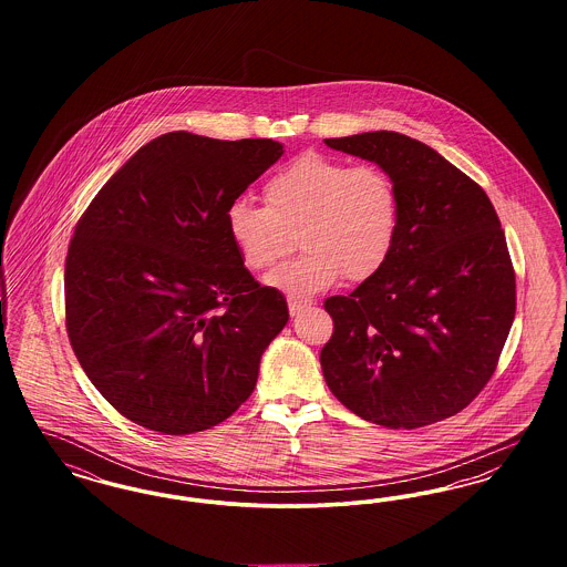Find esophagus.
Wrapping results in <instances>:
<instances>
[{"label": "esophagus", "mask_w": 567, "mask_h": 567, "mask_svg": "<svg viewBox=\"0 0 567 567\" xmlns=\"http://www.w3.org/2000/svg\"><path fill=\"white\" fill-rule=\"evenodd\" d=\"M287 301H289V312H291V317H296L301 310H306V308L312 306V301H310V299H303V297L291 296Z\"/></svg>", "instance_id": "esophagus-1"}]
</instances>
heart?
I'll return each mask as SVG.
<instances>
[{"label":"heart","instance_id":"1","mask_svg":"<svg viewBox=\"0 0 567 567\" xmlns=\"http://www.w3.org/2000/svg\"><path fill=\"white\" fill-rule=\"evenodd\" d=\"M264 204L238 199L227 210V231L248 270L271 271L266 282L310 296L340 276L363 282L382 270L400 231V193L378 165H351L319 153L301 155L264 185Z\"/></svg>","mask_w":567,"mask_h":567}]
</instances>
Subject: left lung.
Listing matches in <instances>:
<instances>
[{
	"mask_svg": "<svg viewBox=\"0 0 567 567\" xmlns=\"http://www.w3.org/2000/svg\"><path fill=\"white\" fill-rule=\"evenodd\" d=\"M380 165L400 193L391 257L351 296L324 299V382L357 416L391 430L449 419L493 377L516 312L506 236L481 185L398 132L327 137Z\"/></svg>",
	"mask_w": 567,
	"mask_h": 567,
	"instance_id": "obj_1",
	"label": "left lung"
}]
</instances>
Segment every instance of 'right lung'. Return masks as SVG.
Returning a JSON list of instances; mask_svg holds the SVG:
<instances>
[{"label":"right lung","mask_w":567,"mask_h":567,"mask_svg":"<svg viewBox=\"0 0 567 567\" xmlns=\"http://www.w3.org/2000/svg\"><path fill=\"white\" fill-rule=\"evenodd\" d=\"M282 153L268 137L163 134L81 216L65 259L68 338L135 425L204 432L250 398L289 308L244 268L227 210Z\"/></svg>","instance_id":"1"}]
</instances>
